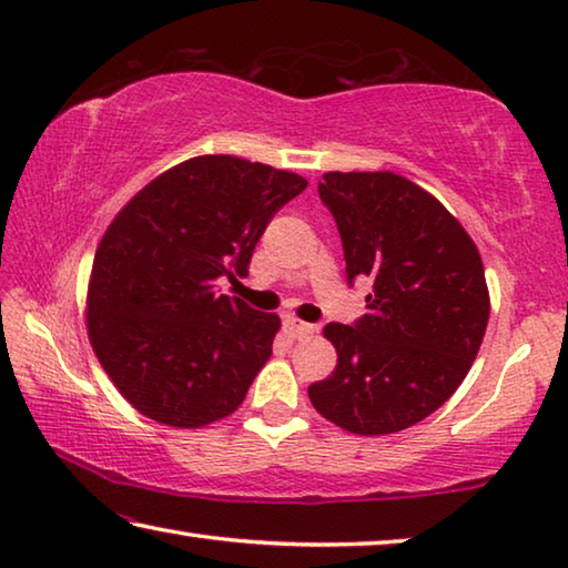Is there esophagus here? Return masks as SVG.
<instances>
[{
  "label": "esophagus",
  "mask_w": 568,
  "mask_h": 568,
  "mask_svg": "<svg viewBox=\"0 0 568 568\" xmlns=\"http://www.w3.org/2000/svg\"><path fill=\"white\" fill-rule=\"evenodd\" d=\"M283 325H285V333L291 335V338H307V335H313L315 331V325H311V323H303L301 318H295V315H285V321H283Z\"/></svg>",
  "instance_id": "1"
}]
</instances>
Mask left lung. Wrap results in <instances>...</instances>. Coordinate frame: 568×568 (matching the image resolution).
I'll list each match as a JSON object with an SVG mask.
<instances>
[{
  "mask_svg": "<svg viewBox=\"0 0 568 568\" xmlns=\"http://www.w3.org/2000/svg\"><path fill=\"white\" fill-rule=\"evenodd\" d=\"M321 200L343 240L348 281L371 277L368 313L328 323L338 365L307 396L358 436L416 426L454 396L484 341L491 297L464 225L396 172H325Z\"/></svg>",
  "mask_w": 568,
  "mask_h": 568,
  "instance_id": "8db88e82",
  "label": "left lung"
}]
</instances>
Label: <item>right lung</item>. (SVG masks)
I'll use <instances>...</instances> for the list:
<instances>
[{"label": "right lung", "instance_id": "add662e5", "mask_svg": "<svg viewBox=\"0 0 568 568\" xmlns=\"http://www.w3.org/2000/svg\"><path fill=\"white\" fill-rule=\"evenodd\" d=\"M307 180L233 155H200L148 182L94 253L88 335L134 410L172 428L235 413L273 353L275 313L220 295Z\"/></svg>", "mask_w": 568, "mask_h": 568}]
</instances>
